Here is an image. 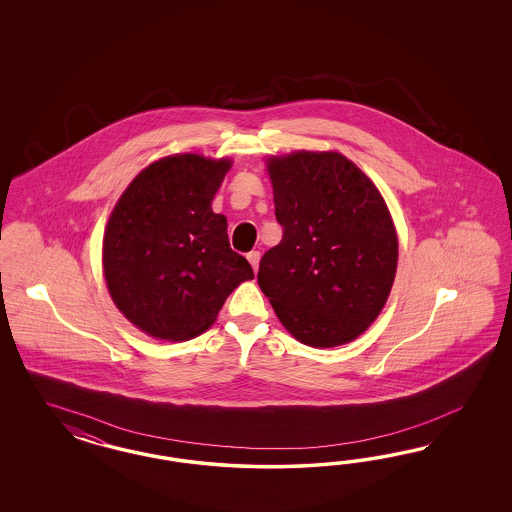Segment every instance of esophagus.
Returning a JSON list of instances; mask_svg holds the SVG:
<instances>
[{
	"label": "esophagus",
	"mask_w": 512,
	"mask_h": 512,
	"mask_svg": "<svg viewBox=\"0 0 512 512\" xmlns=\"http://www.w3.org/2000/svg\"><path fill=\"white\" fill-rule=\"evenodd\" d=\"M248 261L249 264L253 266V270L257 272V268H259V261H261V253H259V251H249Z\"/></svg>",
	"instance_id": "34e87169"
}]
</instances>
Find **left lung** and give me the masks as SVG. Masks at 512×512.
<instances>
[{
	"label": "left lung",
	"instance_id": "left-lung-1",
	"mask_svg": "<svg viewBox=\"0 0 512 512\" xmlns=\"http://www.w3.org/2000/svg\"><path fill=\"white\" fill-rule=\"evenodd\" d=\"M278 246L257 281L281 325L311 347L355 340L387 302L398 236L372 180L338 152L270 157Z\"/></svg>",
	"mask_w": 512,
	"mask_h": 512
}]
</instances>
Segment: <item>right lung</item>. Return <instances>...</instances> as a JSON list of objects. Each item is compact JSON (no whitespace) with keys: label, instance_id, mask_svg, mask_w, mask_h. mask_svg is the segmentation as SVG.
I'll list each match as a JSON object with an SVG mask.
<instances>
[{"label":"right lung","instance_id":"right-lung-1","mask_svg":"<svg viewBox=\"0 0 512 512\" xmlns=\"http://www.w3.org/2000/svg\"><path fill=\"white\" fill-rule=\"evenodd\" d=\"M231 159L163 157L127 186L107 223L103 270L118 310L159 340L202 334L234 289L253 278L231 249L212 199Z\"/></svg>","mask_w":512,"mask_h":512}]
</instances>
